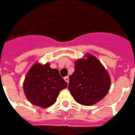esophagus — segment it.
Masks as SVG:
<instances>
[{"mask_svg":"<svg viewBox=\"0 0 135 135\" xmlns=\"http://www.w3.org/2000/svg\"><path fill=\"white\" fill-rule=\"evenodd\" d=\"M64 81H65L67 84H69V78L68 76L64 77Z\"/></svg>","mask_w":135,"mask_h":135,"instance_id":"1","label":"esophagus"}]
</instances>
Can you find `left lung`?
<instances>
[{
	"label": "left lung",
	"instance_id": "left-lung-1",
	"mask_svg": "<svg viewBox=\"0 0 135 135\" xmlns=\"http://www.w3.org/2000/svg\"><path fill=\"white\" fill-rule=\"evenodd\" d=\"M75 71L69 76V90L79 104L90 106L108 94L110 76L95 56L86 54L74 62Z\"/></svg>",
	"mask_w": 135,
	"mask_h": 135
}]
</instances>
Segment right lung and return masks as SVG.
Returning <instances> with one entry per match:
<instances>
[{"label": "right lung", "instance_id": "1", "mask_svg": "<svg viewBox=\"0 0 135 135\" xmlns=\"http://www.w3.org/2000/svg\"><path fill=\"white\" fill-rule=\"evenodd\" d=\"M67 87V83L50 64L37 61L32 66L25 77L23 90L31 103L47 108L55 103L61 90Z\"/></svg>", "mask_w": 135, "mask_h": 135}]
</instances>
